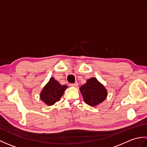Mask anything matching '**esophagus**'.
Segmentation results:
<instances>
[{
    "mask_svg": "<svg viewBox=\"0 0 147 147\" xmlns=\"http://www.w3.org/2000/svg\"><path fill=\"white\" fill-rule=\"evenodd\" d=\"M78 85V83L77 82L74 83H71V84H69V86H77Z\"/></svg>",
    "mask_w": 147,
    "mask_h": 147,
    "instance_id": "34e87169",
    "label": "esophagus"
}]
</instances>
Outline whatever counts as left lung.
I'll use <instances>...</instances> for the list:
<instances>
[{
    "mask_svg": "<svg viewBox=\"0 0 147 147\" xmlns=\"http://www.w3.org/2000/svg\"><path fill=\"white\" fill-rule=\"evenodd\" d=\"M83 100L90 106H96L105 100L107 91L95 78H92L80 88Z\"/></svg>",
    "mask_w": 147,
    "mask_h": 147,
    "instance_id": "1",
    "label": "left lung"
}]
</instances>
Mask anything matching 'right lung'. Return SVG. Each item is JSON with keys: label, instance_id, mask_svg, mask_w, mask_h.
Wrapping results in <instances>:
<instances>
[{"label": "right lung", "instance_id": "add662e5", "mask_svg": "<svg viewBox=\"0 0 147 147\" xmlns=\"http://www.w3.org/2000/svg\"><path fill=\"white\" fill-rule=\"evenodd\" d=\"M67 88L66 85H61L54 78H51L40 93V98L45 104L52 105L60 100Z\"/></svg>", "mask_w": 147, "mask_h": 147}]
</instances>
